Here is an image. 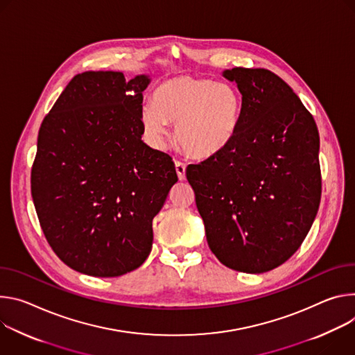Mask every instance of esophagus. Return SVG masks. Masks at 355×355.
<instances>
[{
  "label": "esophagus",
  "instance_id": "obj_1",
  "mask_svg": "<svg viewBox=\"0 0 355 355\" xmlns=\"http://www.w3.org/2000/svg\"><path fill=\"white\" fill-rule=\"evenodd\" d=\"M175 168H176V173H178V178L180 180H183L186 178V164L180 162V161H176L175 162Z\"/></svg>",
  "mask_w": 355,
  "mask_h": 355
}]
</instances>
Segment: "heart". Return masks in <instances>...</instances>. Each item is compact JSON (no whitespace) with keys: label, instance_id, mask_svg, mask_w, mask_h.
<instances>
[{"label":"heart","instance_id":"1","mask_svg":"<svg viewBox=\"0 0 355 355\" xmlns=\"http://www.w3.org/2000/svg\"><path fill=\"white\" fill-rule=\"evenodd\" d=\"M240 115L241 97L230 83L178 76L155 89L141 121L156 142L165 139L168 123H176L179 146L190 156L209 157L232 141Z\"/></svg>","mask_w":355,"mask_h":355}]
</instances>
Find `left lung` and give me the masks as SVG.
Instances as JSON below:
<instances>
[{"label":"left lung","mask_w":355,"mask_h":355,"mask_svg":"<svg viewBox=\"0 0 355 355\" xmlns=\"http://www.w3.org/2000/svg\"><path fill=\"white\" fill-rule=\"evenodd\" d=\"M224 77L243 94L232 141L186 178L217 259L247 273L286 262L302 245L322 196L319 131L279 76L234 67Z\"/></svg>","instance_id":"1"}]
</instances>
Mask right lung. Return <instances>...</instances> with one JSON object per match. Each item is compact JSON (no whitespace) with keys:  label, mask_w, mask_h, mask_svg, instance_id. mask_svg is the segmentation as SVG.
<instances>
[{"label":"right lung","mask_w":355,"mask_h":355,"mask_svg":"<svg viewBox=\"0 0 355 355\" xmlns=\"http://www.w3.org/2000/svg\"><path fill=\"white\" fill-rule=\"evenodd\" d=\"M148 85L144 74H76L39 130L31 172L39 224L60 261L90 277L144 263L152 220L178 182L172 157L141 139Z\"/></svg>","instance_id":"1"}]
</instances>
